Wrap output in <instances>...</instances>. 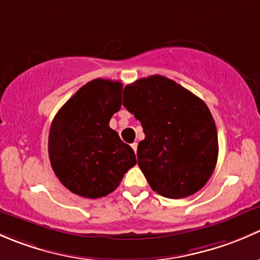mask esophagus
<instances>
[{"label": "esophagus", "instance_id": "esophagus-1", "mask_svg": "<svg viewBox=\"0 0 260 260\" xmlns=\"http://www.w3.org/2000/svg\"><path fill=\"white\" fill-rule=\"evenodd\" d=\"M131 148L134 149V151H135V154H136V150H138V143H134V144H131Z\"/></svg>", "mask_w": 260, "mask_h": 260}]
</instances>
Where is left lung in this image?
Segmentation results:
<instances>
[{"instance_id": "obj_1", "label": "left lung", "mask_w": 260, "mask_h": 260, "mask_svg": "<svg viewBox=\"0 0 260 260\" xmlns=\"http://www.w3.org/2000/svg\"><path fill=\"white\" fill-rule=\"evenodd\" d=\"M124 106L141 122L145 139L138 164L149 185L170 199L192 195L207 184L218 159V133L204 101L160 75L124 89Z\"/></svg>"}]
</instances>
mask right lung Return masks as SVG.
I'll list each match as a JSON object with an SVG mask.
<instances>
[{"label": "right lung", "instance_id": "1", "mask_svg": "<svg viewBox=\"0 0 260 260\" xmlns=\"http://www.w3.org/2000/svg\"><path fill=\"white\" fill-rule=\"evenodd\" d=\"M122 84L95 79L58 110L49 135L53 173L71 192L90 199L106 197L136 164L134 150L109 126L121 108Z\"/></svg>", "mask_w": 260, "mask_h": 260}]
</instances>
